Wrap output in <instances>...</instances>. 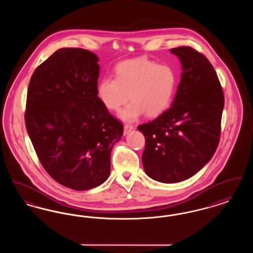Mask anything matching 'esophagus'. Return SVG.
<instances>
[{"mask_svg":"<svg viewBox=\"0 0 253 253\" xmlns=\"http://www.w3.org/2000/svg\"><path fill=\"white\" fill-rule=\"evenodd\" d=\"M133 129V126L131 124H125L124 125V134H128Z\"/></svg>","mask_w":253,"mask_h":253,"instance_id":"34e87169","label":"esophagus"}]
</instances>
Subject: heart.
Returning a JSON list of instances; mask_svg holds the SVG:
<instances>
[{"label":"heart","instance_id":"obj_1","mask_svg":"<svg viewBox=\"0 0 253 253\" xmlns=\"http://www.w3.org/2000/svg\"><path fill=\"white\" fill-rule=\"evenodd\" d=\"M177 74L169 64H159L148 58H136L120 62L115 68V78H102L96 87L100 102L117 111L129 98L131 103L120 117L133 121L146 113L157 117L169 108L175 94Z\"/></svg>","mask_w":253,"mask_h":253}]
</instances>
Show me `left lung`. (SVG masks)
<instances>
[{
  "instance_id": "8db88e82",
  "label": "left lung",
  "mask_w": 253,
  "mask_h": 253,
  "mask_svg": "<svg viewBox=\"0 0 253 253\" xmlns=\"http://www.w3.org/2000/svg\"><path fill=\"white\" fill-rule=\"evenodd\" d=\"M180 59L182 75L171 107L141 124L142 163L151 178L186 180L214 155L220 140L224 93L216 72L202 53L190 46L170 49Z\"/></svg>"
}]
</instances>
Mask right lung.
Wrapping results in <instances>:
<instances>
[{
	"label": "right lung",
	"instance_id": "1",
	"mask_svg": "<svg viewBox=\"0 0 253 253\" xmlns=\"http://www.w3.org/2000/svg\"><path fill=\"white\" fill-rule=\"evenodd\" d=\"M97 61L85 49H59L28 85L24 121L38 158L54 180L76 191L106 181L113 146L123 133L96 94Z\"/></svg>",
	"mask_w": 253,
	"mask_h": 253
}]
</instances>
